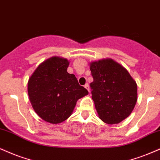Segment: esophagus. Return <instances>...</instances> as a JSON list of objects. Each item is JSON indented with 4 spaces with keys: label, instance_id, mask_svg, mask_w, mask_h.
<instances>
[{
    "label": "esophagus",
    "instance_id": "1",
    "mask_svg": "<svg viewBox=\"0 0 160 160\" xmlns=\"http://www.w3.org/2000/svg\"><path fill=\"white\" fill-rule=\"evenodd\" d=\"M84 88H85L86 89L88 90V92H90V88H89V84H88V83H87V84H85V85H84Z\"/></svg>",
    "mask_w": 160,
    "mask_h": 160
}]
</instances>
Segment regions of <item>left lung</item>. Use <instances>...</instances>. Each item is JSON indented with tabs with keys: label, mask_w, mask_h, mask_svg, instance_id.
Here are the masks:
<instances>
[{
	"label": "left lung",
	"mask_w": 160,
	"mask_h": 160,
	"mask_svg": "<svg viewBox=\"0 0 160 160\" xmlns=\"http://www.w3.org/2000/svg\"><path fill=\"white\" fill-rule=\"evenodd\" d=\"M92 98L99 119L110 125L130 116L137 102V84L128 71L111 58L92 62Z\"/></svg>",
	"instance_id": "8db88e82"
}]
</instances>
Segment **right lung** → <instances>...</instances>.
<instances>
[{
	"instance_id": "right-lung-1",
	"label": "right lung",
	"mask_w": 160,
	"mask_h": 160,
	"mask_svg": "<svg viewBox=\"0 0 160 160\" xmlns=\"http://www.w3.org/2000/svg\"><path fill=\"white\" fill-rule=\"evenodd\" d=\"M69 64L67 58L51 57L41 63L29 78V101L39 117L49 123L68 119L76 102L88 94L75 75L68 72Z\"/></svg>"
}]
</instances>
